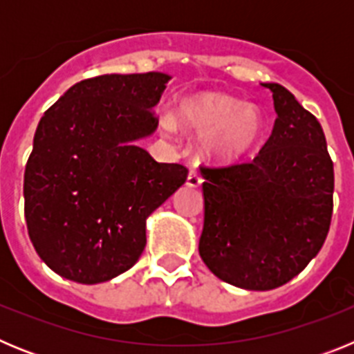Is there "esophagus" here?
Listing matches in <instances>:
<instances>
[{
	"label": "esophagus",
	"mask_w": 354,
	"mask_h": 354,
	"mask_svg": "<svg viewBox=\"0 0 354 354\" xmlns=\"http://www.w3.org/2000/svg\"><path fill=\"white\" fill-rule=\"evenodd\" d=\"M186 184L189 187H198L200 184H202V177H200L198 171L192 170L189 174H187V179H186Z\"/></svg>",
	"instance_id": "obj_1"
}]
</instances>
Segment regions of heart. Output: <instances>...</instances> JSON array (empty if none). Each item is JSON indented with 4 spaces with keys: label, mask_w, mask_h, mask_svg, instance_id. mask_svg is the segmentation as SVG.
I'll use <instances>...</instances> for the list:
<instances>
[{
    "label": "heart",
    "mask_w": 354,
    "mask_h": 354,
    "mask_svg": "<svg viewBox=\"0 0 354 354\" xmlns=\"http://www.w3.org/2000/svg\"><path fill=\"white\" fill-rule=\"evenodd\" d=\"M179 126L200 136L202 154L214 162H236L257 145L262 118L257 108L220 92H198L180 97L175 117L165 115L161 127L175 134Z\"/></svg>",
    "instance_id": "b5f03b06"
}]
</instances>
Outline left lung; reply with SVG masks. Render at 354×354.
I'll use <instances>...</instances> for the list:
<instances>
[{
  "instance_id": "8db88e82",
  "label": "left lung",
  "mask_w": 354,
  "mask_h": 354,
  "mask_svg": "<svg viewBox=\"0 0 354 354\" xmlns=\"http://www.w3.org/2000/svg\"><path fill=\"white\" fill-rule=\"evenodd\" d=\"M274 120L253 161L202 167L198 252L216 277L246 290L292 280L323 248L333 212V161L323 127L278 83Z\"/></svg>"
}]
</instances>
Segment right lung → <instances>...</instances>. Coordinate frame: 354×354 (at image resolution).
Here are the masks:
<instances>
[{
	"mask_svg": "<svg viewBox=\"0 0 354 354\" xmlns=\"http://www.w3.org/2000/svg\"><path fill=\"white\" fill-rule=\"evenodd\" d=\"M171 77L104 74L76 83L40 118L24 171V218L39 257L60 277L101 283L131 270L147 218L187 170L136 145L158 129Z\"/></svg>",
	"mask_w": 354,
	"mask_h": 354,
	"instance_id": "add662e5",
	"label": "right lung"
}]
</instances>
